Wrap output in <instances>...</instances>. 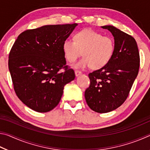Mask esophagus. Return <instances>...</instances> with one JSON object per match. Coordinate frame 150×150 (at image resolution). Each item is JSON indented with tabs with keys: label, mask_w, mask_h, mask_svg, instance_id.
<instances>
[{
	"label": "esophagus",
	"mask_w": 150,
	"mask_h": 150,
	"mask_svg": "<svg viewBox=\"0 0 150 150\" xmlns=\"http://www.w3.org/2000/svg\"><path fill=\"white\" fill-rule=\"evenodd\" d=\"M75 73L76 77H78V76H79L82 74V73H81V71H75Z\"/></svg>",
	"instance_id": "esophagus-1"
}]
</instances>
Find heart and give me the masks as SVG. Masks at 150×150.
I'll return each instance as SVG.
<instances>
[{
    "label": "heart",
    "instance_id": "heart-1",
    "mask_svg": "<svg viewBox=\"0 0 150 150\" xmlns=\"http://www.w3.org/2000/svg\"><path fill=\"white\" fill-rule=\"evenodd\" d=\"M63 51L68 62H75L81 55H84L78 62L72 65L75 69H85L91 66L93 69H100L110 62L115 51V42L109 36L92 29L78 32L75 40L67 38L63 43Z\"/></svg>",
    "mask_w": 150,
    "mask_h": 150
}]
</instances>
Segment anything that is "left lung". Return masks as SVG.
Here are the masks:
<instances>
[{
    "instance_id": "1",
    "label": "left lung",
    "mask_w": 150,
    "mask_h": 150,
    "mask_svg": "<svg viewBox=\"0 0 150 150\" xmlns=\"http://www.w3.org/2000/svg\"><path fill=\"white\" fill-rule=\"evenodd\" d=\"M107 29L115 39V51L107 64L88 74L91 84L85 93L88 106L93 111L106 113L124 103L138 74L139 55L132 36L110 25Z\"/></svg>"
}]
</instances>
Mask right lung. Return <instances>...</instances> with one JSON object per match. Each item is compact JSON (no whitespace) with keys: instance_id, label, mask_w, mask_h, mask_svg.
Segmentation results:
<instances>
[{"instance_id":"1","label":"right lung","mask_w":150,"mask_h":150,"mask_svg":"<svg viewBox=\"0 0 150 150\" xmlns=\"http://www.w3.org/2000/svg\"><path fill=\"white\" fill-rule=\"evenodd\" d=\"M77 24L45 25L21 33L9 54L8 69L19 99L38 112L54 109L64 86L74 80L66 65L63 43Z\"/></svg>"}]
</instances>
